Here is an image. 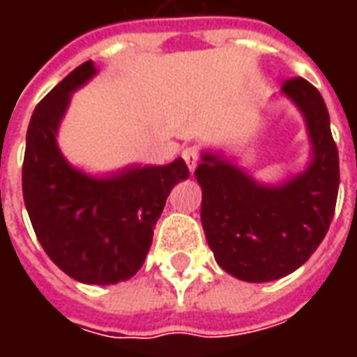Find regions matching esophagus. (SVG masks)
Segmentation results:
<instances>
[{
	"instance_id": "obj_1",
	"label": "esophagus",
	"mask_w": 357,
	"mask_h": 357,
	"mask_svg": "<svg viewBox=\"0 0 357 357\" xmlns=\"http://www.w3.org/2000/svg\"><path fill=\"white\" fill-rule=\"evenodd\" d=\"M181 156H183V160H185L187 166H189V170L193 172L195 168H197L199 158H201V153H199V149L197 147H187V149H183Z\"/></svg>"
}]
</instances>
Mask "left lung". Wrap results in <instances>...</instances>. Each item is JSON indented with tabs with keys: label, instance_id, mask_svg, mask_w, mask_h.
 <instances>
[{
	"label": "left lung",
	"instance_id": "left-lung-1",
	"mask_svg": "<svg viewBox=\"0 0 357 357\" xmlns=\"http://www.w3.org/2000/svg\"><path fill=\"white\" fill-rule=\"evenodd\" d=\"M281 95L306 122L310 162L281 183H262L224 155L202 153L195 178L202 189L201 222L220 268L248 283L289 275L329 231L338 195V151L321 93L304 78Z\"/></svg>",
	"mask_w": 357,
	"mask_h": 357
}]
</instances>
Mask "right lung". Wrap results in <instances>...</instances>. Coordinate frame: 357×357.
Here are the masks:
<instances>
[{"label":"right lung","mask_w":357,"mask_h":357,"mask_svg":"<svg viewBox=\"0 0 357 357\" xmlns=\"http://www.w3.org/2000/svg\"><path fill=\"white\" fill-rule=\"evenodd\" d=\"M95 74L88 61L38 102L26 132L22 195L36 237L66 275L116 284L143 266L166 199L189 178V168L183 158L166 166L130 164L105 176L74 168L59 149V126L74 91Z\"/></svg>","instance_id":"obj_1"}]
</instances>
